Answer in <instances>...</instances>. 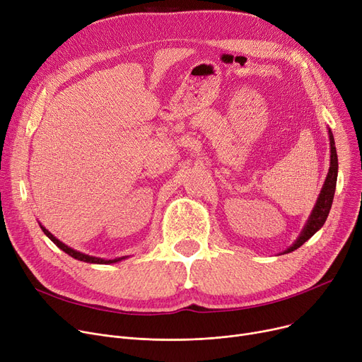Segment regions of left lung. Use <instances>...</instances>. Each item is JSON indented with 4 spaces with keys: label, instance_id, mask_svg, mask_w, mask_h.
I'll return each instance as SVG.
<instances>
[{
    "label": "left lung",
    "instance_id": "8db88e82",
    "mask_svg": "<svg viewBox=\"0 0 362 362\" xmlns=\"http://www.w3.org/2000/svg\"><path fill=\"white\" fill-rule=\"evenodd\" d=\"M329 139H330V168H329L327 177L325 180V185H322V187H321L318 199H317V202L313 208L311 216L308 217L307 224L303 226L300 235L298 236L295 243H292L283 254H288V252H292V251L298 250L299 246H302L311 236H314V233H317L322 227V224H325L326 220H327V216L330 213V208H332V204H333L334 191H336L337 168H339L336 146H334V138H333V133H332L330 129H329Z\"/></svg>",
    "mask_w": 362,
    "mask_h": 362
}]
</instances>
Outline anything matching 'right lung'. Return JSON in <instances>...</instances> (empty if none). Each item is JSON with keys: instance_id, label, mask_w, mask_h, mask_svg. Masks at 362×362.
Here are the masks:
<instances>
[{"instance_id": "right-lung-1", "label": "right lung", "mask_w": 362, "mask_h": 362, "mask_svg": "<svg viewBox=\"0 0 362 362\" xmlns=\"http://www.w3.org/2000/svg\"><path fill=\"white\" fill-rule=\"evenodd\" d=\"M40 226H41V229H42V232L57 245L59 246V248L62 250V251H64L66 254H69L70 257H73V258H76V259H79V261H83V262H90V264H112V262H119V261H122V259H124L126 257H120V258H114V259H104V258H98V257H90V255H86V254H82V252H79V251H74L73 248H70V246H67L66 243H63L62 240H59L57 239L54 235H51L45 227L40 223Z\"/></svg>"}]
</instances>
